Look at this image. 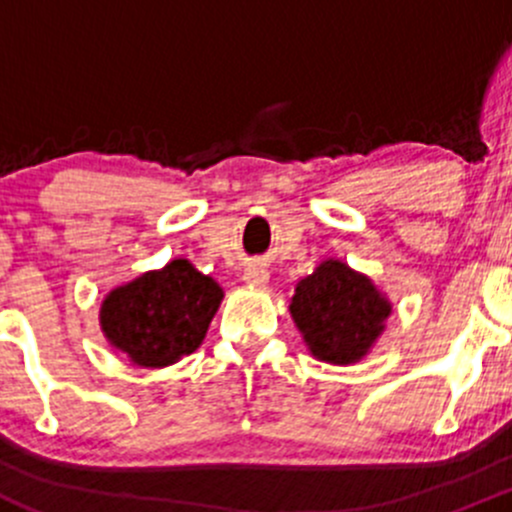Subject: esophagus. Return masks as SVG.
<instances>
[{"instance_id": "1", "label": "esophagus", "mask_w": 512, "mask_h": 512, "mask_svg": "<svg viewBox=\"0 0 512 512\" xmlns=\"http://www.w3.org/2000/svg\"><path fill=\"white\" fill-rule=\"evenodd\" d=\"M267 280H270V272H267L262 265H250L245 270V282L250 287H265Z\"/></svg>"}]
</instances>
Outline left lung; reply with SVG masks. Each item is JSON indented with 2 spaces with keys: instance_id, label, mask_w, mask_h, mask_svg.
Segmentation results:
<instances>
[{
  "instance_id": "left-lung-1",
  "label": "left lung",
  "mask_w": 512,
  "mask_h": 512,
  "mask_svg": "<svg viewBox=\"0 0 512 512\" xmlns=\"http://www.w3.org/2000/svg\"><path fill=\"white\" fill-rule=\"evenodd\" d=\"M289 314L312 356L354 364L384 332L391 302L366 275L339 260H324L294 289Z\"/></svg>"
}]
</instances>
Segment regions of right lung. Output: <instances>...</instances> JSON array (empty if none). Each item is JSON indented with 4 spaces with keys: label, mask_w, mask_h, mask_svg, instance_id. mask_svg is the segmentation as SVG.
I'll list each match as a JSON object with an SVG mask.
<instances>
[{
    "label": "right lung",
    "mask_w": 512,
    "mask_h": 512,
    "mask_svg": "<svg viewBox=\"0 0 512 512\" xmlns=\"http://www.w3.org/2000/svg\"><path fill=\"white\" fill-rule=\"evenodd\" d=\"M223 302V287L188 260H170L106 294L101 332L136 366L160 369L203 344Z\"/></svg>",
    "instance_id": "obj_1"
}]
</instances>
